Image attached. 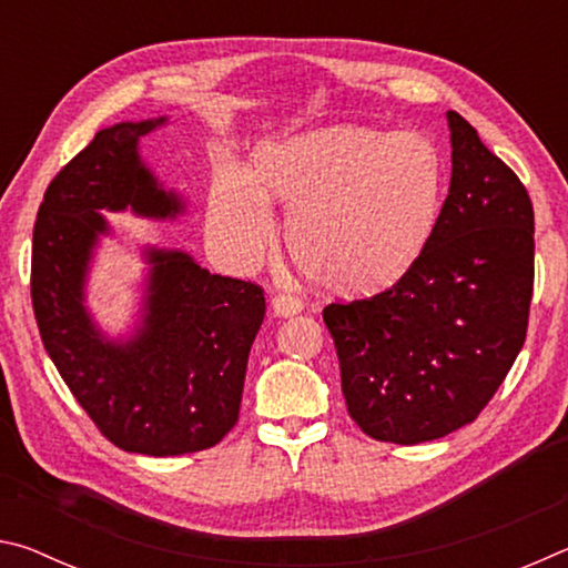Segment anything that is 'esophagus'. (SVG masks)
I'll return each mask as SVG.
<instances>
[{
    "instance_id": "34e87169",
    "label": "esophagus",
    "mask_w": 568,
    "mask_h": 568,
    "mask_svg": "<svg viewBox=\"0 0 568 568\" xmlns=\"http://www.w3.org/2000/svg\"><path fill=\"white\" fill-rule=\"evenodd\" d=\"M303 311V301L293 293H277L273 297V313L281 315V318H287V315H295Z\"/></svg>"
}]
</instances>
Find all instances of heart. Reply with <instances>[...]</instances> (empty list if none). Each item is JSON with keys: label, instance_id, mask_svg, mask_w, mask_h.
<instances>
[{"label": "heart", "instance_id": "obj_1", "mask_svg": "<svg viewBox=\"0 0 568 568\" xmlns=\"http://www.w3.org/2000/svg\"><path fill=\"white\" fill-rule=\"evenodd\" d=\"M267 200L291 207L285 245L307 281L343 295L376 293L426 245L440 200V158L418 132L328 128L265 148L255 175L220 165L207 223L233 261L255 263L271 245Z\"/></svg>", "mask_w": 568, "mask_h": 568}]
</instances>
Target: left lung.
Returning <instances> with one entry per match:
<instances>
[{"label":"left lung","instance_id":"obj_1","mask_svg":"<svg viewBox=\"0 0 568 568\" xmlns=\"http://www.w3.org/2000/svg\"><path fill=\"white\" fill-rule=\"evenodd\" d=\"M450 187L396 285L323 307L351 418L416 446L476 420L526 341L534 205L516 172L448 112Z\"/></svg>","mask_w":568,"mask_h":568}]
</instances>
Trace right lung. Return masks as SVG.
Masks as SVG:
<instances>
[{
  "label": "right lung",
  "instance_id": "add662e5",
  "mask_svg": "<svg viewBox=\"0 0 568 568\" xmlns=\"http://www.w3.org/2000/svg\"><path fill=\"white\" fill-rule=\"evenodd\" d=\"M162 122L100 130L57 172L34 223L32 307L44 351L100 434L130 454L180 456L213 448L237 423L265 295L178 250H150L138 335L110 343L92 325L82 291L92 247L108 233L100 210L132 207L148 217L182 210L138 155V140Z\"/></svg>",
  "mask_w": 568,
  "mask_h": 568
}]
</instances>
